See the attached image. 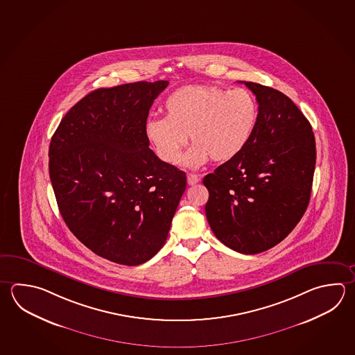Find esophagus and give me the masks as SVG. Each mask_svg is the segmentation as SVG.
I'll return each instance as SVG.
<instances>
[{
    "mask_svg": "<svg viewBox=\"0 0 355 355\" xmlns=\"http://www.w3.org/2000/svg\"><path fill=\"white\" fill-rule=\"evenodd\" d=\"M200 180H201V178H200V175H197V174L189 173L187 175V182L189 186H193L196 183H198Z\"/></svg>",
    "mask_w": 355,
    "mask_h": 355,
    "instance_id": "1",
    "label": "esophagus"
}]
</instances>
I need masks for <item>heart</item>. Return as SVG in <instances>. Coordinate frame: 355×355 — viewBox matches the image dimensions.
<instances>
[{
  "label": "heart",
  "instance_id": "1",
  "mask_svg": "<svg viewBox=\"0 0 355 355\" xmlns=\"http://www.w3.org/2000/svg\"><path fill=\"white\" fill-rule=\"evenodd\" d=\"M164 119H150L146 135L157 155L177 164L189 141L184 164L201 167L209 159L227 162L248 146L257 124V103L243 87L223 90L186 85L169 94L162 105Z\"/></svg>",
  "mask_w": 355,
  "mask_h": 355
}]
</instances>
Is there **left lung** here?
I'll use <instances>...</instances> for the list:
<instances>
[{"label": "left lung", "instance_id": "1", "mask_svg": "<svg viewBox=\"0 0 355 355\" xmlns=\"http://www.w3.org/2000/svg\"><path fill=\"white\" fill-rule=\"evenodd\" d=\"M257 124L241 153L203 178L214 236L240 254L274 248L308 208L316 148L308 119L285 94L251 81Z\"/></svg>", "mask_w": 355, "mask_h": 355}]
</instances>
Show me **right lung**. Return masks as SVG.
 <instances>
[{"label":"right lung","instance_id":"right-lung-1","mask_svg":"<svg viewBox=\"0 0 355 355\" xmlns=\"http://www.w3.org/2000/svg\"><path fill=\"white\" fill-rule=\"evenodd\" d=\"M168 81L96 89L61 119L49 172L61 216L94 254L127 266L150 260L167 240L187 186L146 135L149 109Z\"/></svg>","mask_w":355,"mask_h":355}]
</instances>
